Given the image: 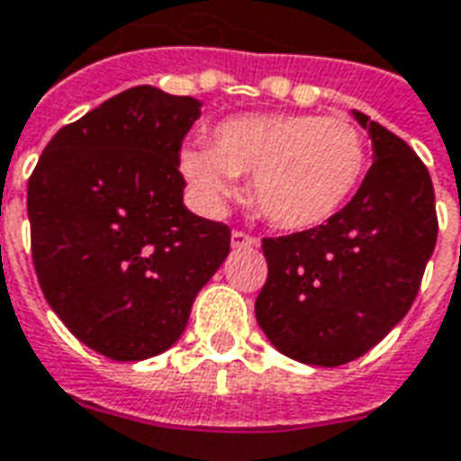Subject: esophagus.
<instances>
[{"label": "esophagus", "instance_id": "1", "mask_svg": "<svg viewBox=\"0 0 461 461\" xmlns=\"http://www.w3.org/2000/svg\"><path fill=\"white\" fill-rule=\"evenodd\" d=\"M259 241L257 237H251L247 231L241 230H234L231 231V249H251V247H257Z\"/></svg>", "mask_w": 461, "mask_h": 461}]
</instances>
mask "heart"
I'll return each mask as SVG.
<instances>
[{"label": "heart", "instance_id": "obj_1", "mask_svg": "<svg viewBox=\"0 0 461 461\" xmlns=\"http://www.w3.org/2000/svg\"><path fill=\"white\" fill-rule=\"evenodd\" d=\"M367 148L353 122L326 115H240L217 125L212 145L182 152V175L207 204L254 175V200L281 230H311L346 204L366 175Z\"/></svg>", "mask_w": 461, "mask_h": 461}]
</instances>
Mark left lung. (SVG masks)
<instances>
[{
    "label": "left lung",
    "instance_id": "8db88e82",
    "mask_svg": "<svg viewBox=\"0 0 461 461\" xmlns=\"http://www.w3.org/2000/svg\"><path fill=\"white\" fill-rule=\"evenodd\" d=\"M353 115L375 152L356 197L326 224L261 241L269 276L257 323L309 366H343L385 339L412 306L437 241L425 162L395 132Z\"/></svg>",
    "mask_w": 461,
    "mask_h": 461
}]
</instances>
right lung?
I'll use <instances>...</instances> for the list:
<instances>
[{
	"label": "right lung",
	"instance_id": "add662e5",
	"mask_svg": "<svg viewBox=\"0 0 461 461\" xmlns=\"http://www.w3.org/2000/svg\"><path fill=\"white\" fill-rule=\"evenodd\" d=\"M200 101L135 86L68 122L29 177L39 286L66 329L111 360L167 350L231 231L182 204L180 148Z\"/></svg>",
	"mask_w": 461,
	"mask_h": 461
}]
</instances>
